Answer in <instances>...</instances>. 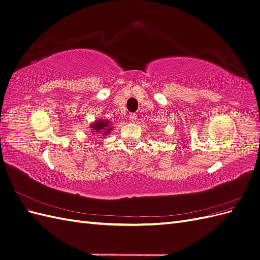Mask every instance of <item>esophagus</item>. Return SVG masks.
<instances>
[{"mask_svg":"<svg viewBox=\"0 0 260 260\" xmlns=\"http://www.w3.org/2000/svg\"><path fill=\"white\" fill-rule=\"evenodd\" d=\"M137 114H135V113H133V114H130V116H129V118H130V120L132 121V122H135L136 120H137Z\"/></svg>","mask_w":260,"mask_h":260,"instance_id":"34e87169","label":"esophagus"}]
</instances>
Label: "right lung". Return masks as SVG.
<instances>
[{
	"mask_svg": "<svg viewBox=\"0 0 260 260\" xmlns=\"http://www.w3.org/2000/svg\"><path fill=\"white\" fill-rule=\"evenodd\" d=\"M111 122L105 119H99L96 121H94L91 123V130H92V135H101L102 137H106L107 135H109L112 131V127H111Z\"/></svg>",
	"mask_w": 260,
	"mask_h": 260,
	"instance_id": "right-lung-1",
	"label": "right lung"
}]
</instances>
